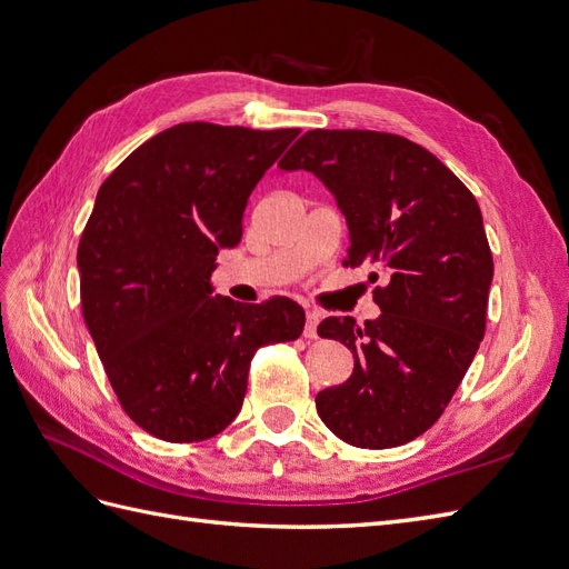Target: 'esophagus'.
I'll return each instance as SVG.
<instances>
[{"mask_svg":"<svg viewBox=\"0 0 569 569\" xmlns=\"http://www.w3.org/2000/svg\"><path fill=\"white\" fill-rule=\"evenodd\" d=\"M318 325H320V313L308 311L306 313V325H303V337L306 339H316L318 337Z\"/></svg>","mask_w":569,"mask_h":569,"instance_id":"1","label":"esophagus"}]
</instances>
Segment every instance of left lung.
<instances>
[{
    "label": "left lung",
    "instance_id": "1",
    "mask_svg": "<svg viewBox=\"0 0 569 569\" xmlns=\"http://www.w3.org/2000/svg\"><path fill=\"white\" fill-rule=\"evenodd\" d=\"M280 168L335 194L351 239L343 266L389 274L372 291L380 318L318 325L353 353L349 380L316 396L318 416L360 449L408 443L441 418L485 337L493 258L479 203L435 153L391 132L308 130Z\"/></svg>",
    "mask_w": 569,
    "mask_h": 569
}]
</instances>
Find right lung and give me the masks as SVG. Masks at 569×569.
Here are the masks:
<instances>
[{"label":"right lung","mask_w":569,"mask_h":569,"mask_svg":"<svg viewBox=\"0 0 569 569\" xmlns=\"http://www.w3.org/2000/svg\"><path fill=\"white\" fill-rule=\"evenodd\" d=\"M297 134L180 123L99 187L78 244L82 318L120 406L157 439L222 432L253 353L303 332L291 299L211 297L218 251L239 244L249 194Z\"/></svg>","instance_id":"add662e5"}]
</instances>
